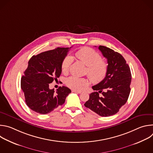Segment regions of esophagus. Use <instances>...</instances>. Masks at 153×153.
I'll return each instance as SVG.
<instances>
[{
	"mask_svg": "<svg viewBox=\"0 0 153 153\" xmlns=\"http://www.w3.org/2000/svg\"><path fill=\"white\" fill-rule=\"evenodd\" d=\"M71 91L73 93H79V94H80L82 93L81 91H77V90H72Z\"/></svg>",
	"mask_w": 153,
	"mask_h": 153,
	"instance_id": "1",
	"label": "esophagus"
}]
</instances>
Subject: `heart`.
<instances>
[{"label": "heart", "instance_id": "obj_1", "mask_svg": "<svg viewBox=\"0 0 153 153\" xmlns=\"http://www.w3.org/2000/svg\"><path fill=\"white\" fill-rule=\"evenodd\" d=\"M75 55L87 66V74L93 83H98L105 79L108 64L101 59V56L98 53L92 48L84 47L79 50ZM73 62V58L70 55H67L63 59L62 63V71L63 73L68 72ZM66 83L71 89L80 90L88 85V80L85 78L72 76L67 79Z\"/></svg>", "mask_w": 153, "mask_h": 153}]
</instances>
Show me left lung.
<instances>
[{
	"label": "left lung",
	"mask_w": 153,
	"mask_h": 153,
	"mask_svg": "<svg viewBox=\"0 0 153 153\" xmlns=\"http://www.w3.org/2000/svg\"><path fill=\"white\" fill-rule=\"evenodd\" d=\"M99 50L107 59L108 70L105 79L93 86L95 90L84 105L102 117L116 114L128 99L131 74L123 57L119 53L100 45Z\"/></svg>",
	"instance_id": "left-lung-1"
}]
</instances>
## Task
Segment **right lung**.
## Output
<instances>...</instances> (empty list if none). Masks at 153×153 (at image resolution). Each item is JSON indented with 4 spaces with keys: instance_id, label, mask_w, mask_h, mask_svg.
<instances>
[{
    "instance_id": "add662e5",
    "label": "right lung",
    "mask_w": 153,
    "mask_h": 153,
    "mask_svg": "<svg viewBox=\"0 0 153 153\" xmlns=\"http://www.w3.org/2000/svg\"><path fill=\"white\" fill-rule=\"evenodd\" d=\"M70 48L58 47L33 56L21 79V88L25 102L33 111L46 114L62 105L71 93L68 87L60 86L56 91L50 90V83L59 77L62 63Z\"/></svg>"
}]
</instances>
